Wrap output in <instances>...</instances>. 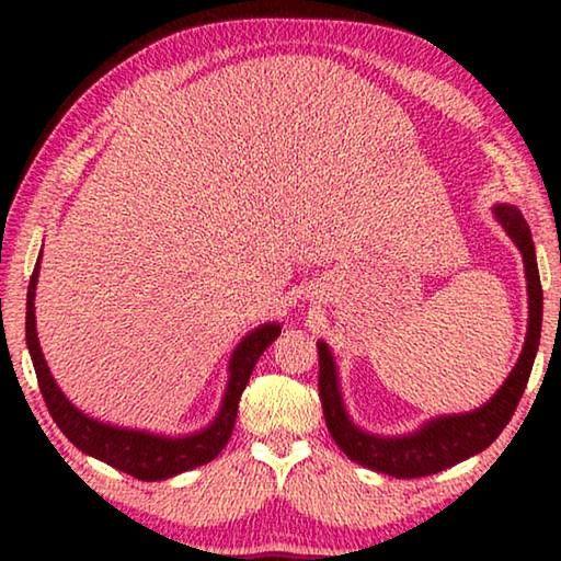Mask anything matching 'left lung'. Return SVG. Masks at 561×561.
<instances>
[{"instance_id": "left-lung-1", "label": "left lung", "mask_w": 561, "mask_h": 561, "mask_svg": "<svg viewBox=\"0 0 561 561\" xmlns=\"http://www.w3.org/2000/svg\"><path fill=\"white\" fill-rule=\"evenodd\" d=\"M495 217L512 237V242L517 244L522 262H525L529 321L525 346H522L515 368H512L507 381L500 386V391L485 405L474 408L470 413L433 417V421L421 425L415 433L396 435V438L366 433L348 417L344 401H341L334 356H331L324 341H317L319 398L321 408H324L327 428L339 448L354 462L364 465V468L393 474V478L401 480L440 472L485 450L510 423L512 413H515L519 398L527 388L531 364H535L537 356L539 334H542V284H539L535 242H531V232L525 217L512 205H495Z\"/></svg>"}]
</instances>
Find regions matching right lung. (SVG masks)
I'll return each mask as SVG.
<instances>
[{
  "mask_svg": "<svg viewBox=\"0 0 561 561\" xmlns=\"http://www.w3.org/2000/svg\"><path fill=\"white\" fill-rule=\"evenodd\" d=\"M39 262L42 254L32 272L30 291H26V346H30L44 403L49 408L54 423L59 425L66 438H69L81 453L91 455V458H96L111 465V468L128 472L133 478L146 482L173 478L178 472L193 470L197 465L215 460L217 455L222 453L227 440H230L237 417V405H240L244 386L250 383L252 368L264 354V348L279 336L282 327L274 324V321L272 324H262L250 331V334L237 344L230 358V378H227L220 413L215 415V421L207 425L205 431L183 435V438H165V435H153L146 431L118 428V425L101 423L96 417L81 413L79 408L61 393V388L56 386L49 366H46L39 339H36L34 319V294L36 282H39Z\"/></svg>",
  "mask_w": 561,
  "mask_h": 561,
  "instance_id": "right-lung-1",
  "label": "right lung"
}]
</instances>
